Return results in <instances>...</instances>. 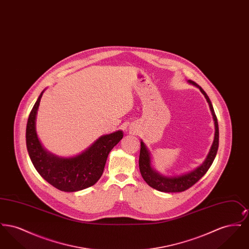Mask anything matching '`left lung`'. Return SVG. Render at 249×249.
<instances>
[{"instance_id":"obj_1","label":"left lung","mask_w":249,"mask_h":249,"mask_svg":"<svg viewBox=\"0 0 249 249\" xmlns=\"http://www.w3.org/2000/svg\"><path fill=\"white\" fill-rule=\"evenodd\" d=\"M190 83L193 84L194 86L198 87L201 90V93L204 95L210 110L212 112L213 121H214V138H213V144L211 146L210 152L208 153L207 158L205 159L204 162L199 166L197 169L194 171L190 172L189 174L180 176V177H174V178H166L162 177L154 170L151 167V162H150V154L145 147L144 143L141 142V149H140V157H139V169L140 173L142 175V178L143 180L155 190L162 192H181L190 189L194 184H196L200 179H201L208 171V169L211 167L213 163V160L215 158V155L218 149V138H219V131H218V123H217V119L213 111L212 103L209 99V97L205 93V91L201 89L199 85L190 81Z\"/></svg>"}]
</instances>
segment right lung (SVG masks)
<instances>
[{
  "label": "right lung",
  "mask_w": 249,
  "mask_h": 249,
  "mask_svg": "<svg viewBox=\"0 0 249 249\" xmlns=\"http://www.w3.org/2000/svg\"><path fill=\"white\" fill-rule=\"evenodd\" d=\"M44 91L33 107L26 128L28 153L36 171L54 188L73 192L93 186L101 178L107 157L122 139L123 132L118 130L100 137L85 152L69 159L59 158L47 152L39 142L36 130L37 110Z\"/></svg>",
  "instance_id": "1"
}]
</instances>
